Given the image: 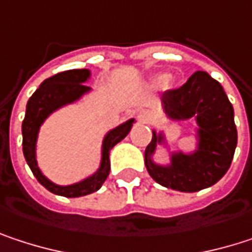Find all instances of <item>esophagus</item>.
<instances>
[{
	"label": "esophagus",
	"mask_w": 252,
	"mask_h": 252,
	"mask_svg": "<svg viewBox=\"0 0 252 252\" xmlns=\"http://www.w3.org/2000/svg\"><path fill=\"white\" fill-rule=\"evenodd\" d=\"M150 114L147 112V111H141V112H138L137 114V121L140 123V124H147L149 121H150Z\"/></svg>",
	"instance_id": "1"
}]
</instances>
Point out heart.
Listing matches in <instances>:
<instances>
[{
    "label": "heart",
    "instance_id": "1",
    "mask_svg": "<svg viewBox=\"0 0 252 252\" xmlns=\"http://www.w3.org/2000/svg\"><path fill=\"white\" fill-rule=\"evenodd\" d=\"M169 77L165 76V74H160V76H156L153 78V87H162V86H165V84H168L169 83Z\"/></svg>",
    "mask_w": 252,
    "mask_h": 252
}]
</instances>
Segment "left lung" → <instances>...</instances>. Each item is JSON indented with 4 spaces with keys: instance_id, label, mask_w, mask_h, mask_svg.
I'll use <instances>...</instances> for the list:
<instances>
[{
    "instance_id": "obj_1",
    "label": "left lung",
    "mask_w": 252,
    "mask_h": 252,
    "mask_svg": "<svg viewBox=\"0 0 252 252\" xmlns=\"http://www.w3.org/2000/svg\"><path fill=\"white\" fill-rule=\"evenodd\" d=\"M162 106L171 121L195 120L197 147L191 153L171 152L169 163H156L158 146L168 147V141L163 131L153 129L144 152L147 172L158 184L181 192L215 185L227 172L238 141L233 108L220 83L206 71H195L179 89L165 92Z\"/></svg>"
}]
</instances>
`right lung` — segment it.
Masks as SVG:
<instances>
[{"label":"right lung","instance_id":"obj_1","mask_svg":"<svg viewBox=\"0 0 252 252\" xmlns=\"http://www.w3.org/2000/svg\"><path fill=\"white\" fill-rule=\"evenodd\" d=\"M90 76H92L90 70L83 68V70L63 71V73H58L55 76L46 78L29 99L27 106H26L25 120L22 124L23 155L33 175L36 176V179L48 191L57 195L68 197V198L92 194L102 187V184L106 181L111 171L109 152L112 150L115 144H118L121 140L126 138L132 124L135 123L134 118H131L126 123H123L121 126H115L106 132L102 141L100 165L94 174L84 178L83 181L71 184V185H58L42 174L36 160V143H37L39 129L51 114L61 109L63 106L74 103L92 90L90 87L84 84L90 78Z\"/></svg>","mask_w":252,"mask_h":252}]
</instances>
